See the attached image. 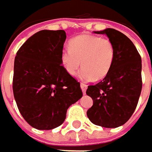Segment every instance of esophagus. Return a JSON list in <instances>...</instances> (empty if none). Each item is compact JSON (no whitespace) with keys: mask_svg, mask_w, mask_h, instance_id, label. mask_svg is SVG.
Here are the masks:
<instances>
[{"mask_svg":"<svg viewBox=\"0 0 152 152\" xmlns=\"http://www.w3.org/2000/svg\"><path fill=\"white\" fill-rule=\"evenodd\" d=\"M80 87H81V90L83 91V94H85L86 92V90H87V85L84 84V83H81L80 84Z\"/></svg>","mask_w":152,"mask_h":152,"instance_id":"obj_1","label":"esophagus"}]
</instances>
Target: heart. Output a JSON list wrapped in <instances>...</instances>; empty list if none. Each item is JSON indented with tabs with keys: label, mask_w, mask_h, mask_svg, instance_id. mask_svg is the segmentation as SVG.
Here are the masks:
<instances>
[{
	"label": "heart",
	"mask_w": 152,
	"mask_h": 152,
	"mask_svg": "<svg viewBox=\"0 0 152 152\" xmlns=\"http://www.w3.org/2000/svg\"><path fill=\"white\" fill-rule=\"evenodd\" d=\"M116 50L107 38L82 34L69 42V48L61 52V62L70 75H75L82 65L79 77L85 81L104 79L113 65Z\"/></svg>",
	"instance_id": "obj_1"
}]
</instances>
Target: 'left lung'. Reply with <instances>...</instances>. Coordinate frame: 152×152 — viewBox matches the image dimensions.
I'll use <instances>...</instances> for the list:
<instances>
[{
    "instance_id": "obj_1",
    "label": "left lung",
    "mask_w": 152,
    "mask_h": 152,
    "mask_svg": "<svg viewBox=\"0 0 152 152\" xmlns=\"http://www.w3.org/2000/svg\"><path fill=\"white\" fill-rule=\"evenodd\" d=\"M95 34H106L113 43L116 56L108 74L98 84L89 85L86 94L93 100L87 111L91 123L104 128H118L130 118L142 89L141 57L131 40L114 28Z\"/></svg>"
}]
</instances>
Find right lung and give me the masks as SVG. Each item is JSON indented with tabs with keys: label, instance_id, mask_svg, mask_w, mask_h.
<instances>
[{
	"label": "right lung",
	"instance_id": "right-lung-1",
	"mask_svg": "<svg viewBox=\"0 0 152 152\" xmlns=\"http://www.w3.org/2000/svg\"><path fill=\"white\" fill-rule=\"evenodd\" d=\"M64 30H40L19 48L14 60L13 95L23 118L33 128L60 126L67 108L83 96L80 84L61 62Z\"/></svg>",
	"mask_w": 152,
	"mask_h": 152
}]
</instances>
